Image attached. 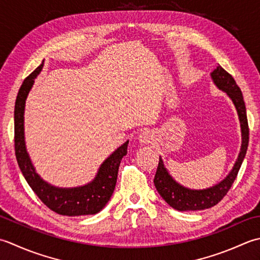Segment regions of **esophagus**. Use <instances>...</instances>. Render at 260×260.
I'll list each match as a JSON object with an SVG mask.
<instances>
[{
  "label": "esophagus",
  "instance_id": "esophagus-1",
  "mask_svg": "<svg viewBox=\"0 0 260 260\" xmlns=\"http://www.w3.org/2000/svg\"><path fill=\"white\" fill-rule=\"evenodd\" d=\"M139 140L141 142H144V144H148V142H151V140H152L151 132L148 131V130H144L139 135Z\"/></svg>",
  "mask_w": 260,
  "mask_h": 260
}]
</instances>
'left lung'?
<instances>
[{
	"mask_svg": "<svg viewBox=\"0 0 260 260\" xmlns=\"http://www.w3.org/2000/svg\"><path fill=\"white\" fill-rule=\"evenodd\" d=\"M211 77L216 86L222 91H224L229 98L232 100L235 107L237 109L238 116H239L240 126H241V136L242 144L240 153L235 164L234 168L228 175L225 179L221 183L215 185L213 187L206 189H189L183 187L172 178L168 174L167 169L164 167V162L159 157L157 172L153 178V183L160 194V197L166 201L167 204L172 206L173 209L178 211H198L210 209L212 206L218 204L223 199L226 193L229 192L232 184L236 181L238 172L241 167V164L245 159L246 152L249 144V126L246 112V105L240 87L237 85L235 78L229 73L223 70L220 65L211 73Z\"/></svg>",
	"mask_w": 260,
	"mask_h": 260,
	"instance_id": "1",
	"label": "left lung"
}]
</instances>
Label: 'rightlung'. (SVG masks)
<instances>
[{
  "instance_id": "right-lung-1",
  "label": "right lung",
  "mask_w": 260,
  "mask_h": 260,
  "mask_svg": "<svg viewBox=\"0 0 260 260\" xmlns=\"http://www.w3.org/2000/svg\"><path fill=\"white\" fill-rule=\"evenodd\" d=\"M44 66V61L40 66L26 77L21 85L14 107V150L18 165L22 172L25 181L37 194L41 202L51 211L58 214L76 216L95 214L102 210L109 202L118 178L120 162L123 156L128 152L126 141L119 147L102 165H101L96 177L92 183L85 186L74 188H58L51 186L42 181L38 174L35 172L32 164L26 153L24 144V128L23 114L24 105L28 93L34 85L35 78L40 73Z\"/></svg>"
}]
</instances>
